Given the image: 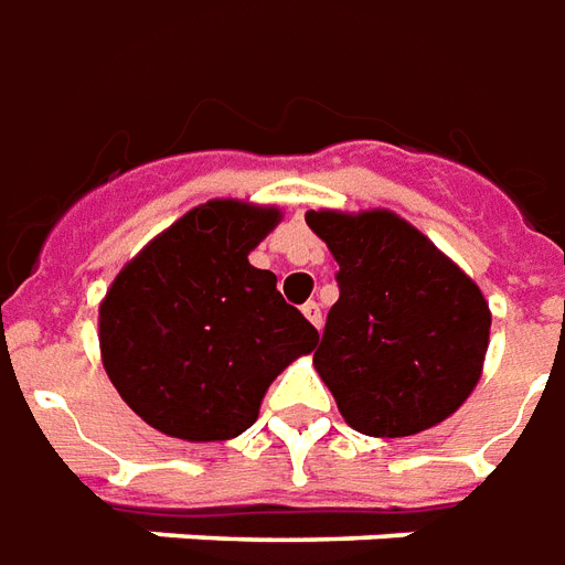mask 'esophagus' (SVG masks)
I'll return each instance as SVG.
<instances>
[{
  "label": "esophagus",
  "instance_id": "esophagus-1",
  "mask_svg": "<svg viewBox=\"0 0 565 565\" xmlns=\"http://www.w3.org/2000/svg\"><path fill=\"white\" fill-rule=\"evenodd\" d=\"M303 316H307V319H310L316 328H322V307H319L316 301L303 303Z\"/></svg>",
  "mask_w": 565,
  "mask_h": 565
}]
</instances>
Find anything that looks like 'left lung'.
Here are the masks:
<instances>
[{"mask_svg": "<svg viewBox=\"0 0 565 565\" xmlns=\"http://www.w3.org/2000/svg\"><path fill=\"white\" fill-rule=\"evenodd\" d=\"M307 225L340 264L313 365L343 419L404 438L450 417L478 386L490 343L481 289L386 210L307 212Z\"/></svg>", "mask_w": 565, "mask_h": 565, "instance_id": "8db88e82", "label": "left lung"}]
</instances>
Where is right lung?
Segmentation results:
<instances>
[{"label":"right lung","mask_w":565,"mask_h":565,"mask_svg":"<svg viewBox=\"0 0 565 565\" xmlns=\"http://www.w3.org/2000/svg\"><path fill=\"white\" fill-rule=\"evenodd\" d=\"M279 212L210 200L151 239L99 307L106 374L148 426L227 441L258 419L267 386L319 343L249 252Z\"/></svg>","instance_id":"obj_1"}]
</instances>
